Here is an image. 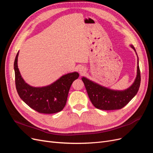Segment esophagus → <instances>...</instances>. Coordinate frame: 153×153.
Returning <instances> with one entry per match:
<instances>
[{
  "label": "esophagus",
  "mask_w": 153,
  "mask_h": 153,
  "mask_svg": "<svg viewBox=\"0 0 153 153\" xmlns=\"http://www.w3.org/2000/svg\"><path fill=\"white\" fill-rule=\"evenodd\" d=\"M78 71H79L80 74H84L85 73V69H84V68H80L78 69Z\"/></svg>",
  "instance_id": "34e87169"
}]
</instances>
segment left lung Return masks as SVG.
<instances>
[{
	"label": "left lung",
	"mask_w": 153,
	"mask_h": 153,
	"mask_svg": "<svg viewBox=\"0 0 153 153\" xmlns=\"http://www.w3.org/2000/svg\"><path fill=\"white\" fill-rule=\"evenodd\" d=\"M130 47L137 54L133 46L131 45ZM82 80L85 85L91 103L96 108L104 110L121 109L135 97L139 89L140 71L138 66V58L135 80L130 87L125 90L119 91L109 89L88 79L85 76H82Z\"/></svg>",
	"instance_id": "obj_1"
}]
</instances>
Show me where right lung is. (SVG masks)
<instances>
[{"instance_id": "add662e5", "label": "right lung", "mask_w": 153, "mask_h": 153, "mask_svg": "<svg viewBox=\"0 0 153 153\" xmlns=\"http://www.w3.org/2000/svg\"><path fill=\"white\" fill-rule=\"evenodd\" d=\"M18 54L19 52L15 57L14 69L16 88L20 98L39 113L54 114L61 111L66 105L72 83L79 76L78 73H67L47 86H31L22 77L18 68Z\"/></svg>"}]
</instances>
